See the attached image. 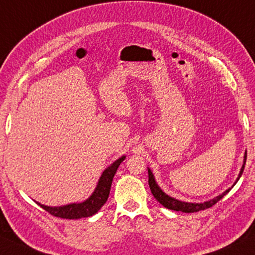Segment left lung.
<instances>
[{
  "label": "left lung",
  "mask_w": 255,
  "mask_h": 255,
  "mask_svg": "<svg viewBox=\"0 0 255 255\" xmlns=\"http://www.w3.org/2000/svg\"><path fill=\"white\" fill-rule=\"evenodd\" d=\"M246 157H248V155H246V152H245V155H244V163H243V166L241 168L240 174H238V178L236 180V182L238 181V180H240V178L242 177V174H243V171H244L245 163H246ZM236 182H235V183H236ZM148 183H149L151 194L154 195V197L157 199V201L164 207H166V209H168V210L181 211V212H185V213H194V212H198V211L209 209V207L213 206L215 203H218L219 201H220V199L223 197V196L228 194L229 191H230V189H232V188H229V189H227L226 191H223L221 195H219L215 198L210 199V201H207V202H203V203H188V202H181V201H179V199H175L173 197H170V196L164 193V191L158 187L157 183H156L155 178H154V174H152V172L150 171V168H148ZM235 183H234V185H235Z\"/></svg>",
  "instance_id": "8db88e82"
}]
</instances>
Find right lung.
<instances>
[{
  "label": "right lung",
  "instance_id": "1",
  "mask_svg": "<svg viewBox=\"0 0 255 255\" xmlns=\"http://www.w3.org/2000/svg\"><path fill=\"white\" fill-rule=\"evenodd\" d=\"M125 159V156L115 160L111 166H108L103 172L101 177L98 181V185L96 187L93 194L90 196L87 201L82 203H73V204H68L65 206H46L40 204L36 202V204L40 205L42 209H44L46 212H49L51 215H54L57 218L62 219H81V218H88L91 215L96 214L99 211L103 205L107 202L109 191H111L113 178L116 173L117 168H119L120 164Z\"/></svg>",
  "mask_w": 255,
  "mask_h": 255
}]
</instances>
